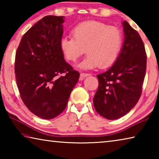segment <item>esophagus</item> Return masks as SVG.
I'll list each match as a JSON object with an SVG mask.
<instances>
[{"label":"esophagus","mask_w":159,"mask_h":159,"mask_svg":"<svg viewBox=\"0 0 159 159\" xmlns=\"http://www.w3.org/2000/svg\"><path fill=\"white\" fill-rule=\"evenodd\" d=\"M88 76H90V74H85V73H81L80 74V80H82L85 77H87Z\"/></svg>","instance_id":"1"}]
</instances>
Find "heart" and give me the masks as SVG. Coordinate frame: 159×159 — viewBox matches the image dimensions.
Segmentation results:
<instances>
[{"instance_id":"heart-1","label":"heart","mask_w":159,"mask_h":159,"mask_svg":"<svg viewBox=\"0 0 159 159\" xmlns=\"http://www.w3.org/2000/svg\"><path fill=\"white\" fill-rule=\"evenodd\" d=\"M74 38L61 37L60 50L66 60L76 61L85 52L88 54L78 67L91 69L107 68L114 64L122 45L119 29L96 21H85L72 30Z\"/></svg>"}]
</instances>
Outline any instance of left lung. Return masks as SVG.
<instances>
[{"label":"left lung","instance_id":"8db88e82","mask_svg":"<svg viewBox=\"0 0 159 159\" xmlns=\"http://www.w3.org/2000/svg\"><path fill=\"white\" fill-rule=\"evenodd\" d=\"M124 41L113 66L97 75L99 87L93 98L96 111L109 120L123 116L135 106L142 93L147 55L138 32L122 22Z\"/></svg>","mask_w":159,"mask_h":159}]
</instances>
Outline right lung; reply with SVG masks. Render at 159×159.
<instances>
[{
    "mask_svg": "<svg viewBox=\"0 0 159 159\" xmlns=\"http://www.w3.org/2000/svg\"><path fill=\"white\" fill-rule=\"evenodd\" d=\"M64 22V16H45L24 34L16 52L15 72L21 98L31 112L43 119L64 111L80 76L60 50Z\"/></svg>",
    "mask_w": 159,
    "mask_h": 159,
    "instance_id": "1",
    "label": "right lung"
}]
</instances>
